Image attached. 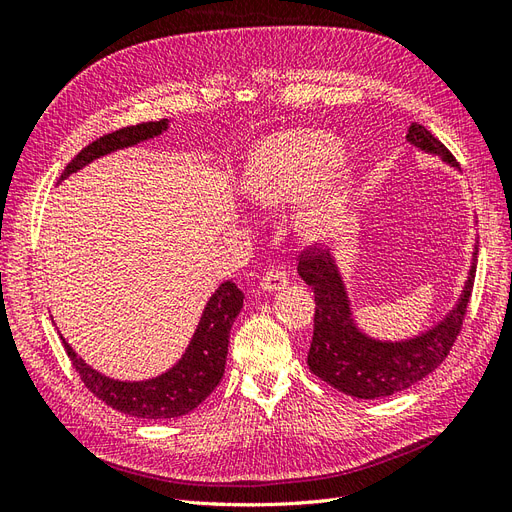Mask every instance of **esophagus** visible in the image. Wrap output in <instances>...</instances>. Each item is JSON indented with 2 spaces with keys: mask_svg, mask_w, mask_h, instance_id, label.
Wrapping results in <instances>:
<instances>
[{
  "mask_svg": "<svg viewBox=\"0 0 512 512\" xmlns=\"http://www.w3.org/2000/svg\"><path fill=\"white\" fill-rule=\"evenodd\" d=\"M284 286H288V273L282 269H269V271H265V275H262V280H260V288L267 292L282 290Z\"/></svg>",
  "mask_w": 512,
  "mask_h": 512,
  "instance_id": "1",
  "label": "esophagus"
}]
</instances>
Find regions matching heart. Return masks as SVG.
<instances>
[{
    "mask_svg": "<svg viewBox=\"0 0 512 512\" xmlns=\"http://www.w3.org/2000/svg\"><path fill=\"white\" fill-rule=\"evenodd\" d=\"M354 168L350 156H337V141L329 134H275L256 149L247 166V192L260 205H284L312 190L297 222L305 237L327 239L346 220Z\"/></svg>",
    "mask_w": 512,
    "mask_h": 512,
    "instance_id": "1",
    "label": "heart"
}]
</instances>
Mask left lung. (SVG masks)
Segmentation results:
<instances>
[{
	"instance_id": "obj_1",
	"label": "left lung",
	"mask_w": 512,
	"mask_h": 512,
	"mask_svg": "<svg viewBox=\"0 0 512 512\" xmlns=\"http://www.w3.org/2000/svg\"><path fill=\"white\" fill-rule=\"evenodd\" d=\"M406 138L425 153H436L444 162L457 166L453 153L421 123H412ZM299 275L312 286L316 297L314 337L307 352V365L333 389L350 397L376 399L408 389L429 376L451 352L461 333L463 318L474 288V260L457 305L442 322L406 342H380L356 327L350 301L335 258L320 247H309L299 256Z\"/></svg>"
}]
</instances>
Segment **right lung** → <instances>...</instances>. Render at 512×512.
Here are the masks:
<instances>
[{
  "label": "right lung",
  "mask_w": 512,
  "mask_h": 512,
  "mask_svg": "<svg viewBox=\"0 0 512 512\" xmlns=\"http://www.w3.org/2000/svg\"><path fill=\"white\" fill-rule=\"evenodd\" d=\"M168 128V119L138 123V126L121 128L113 134L100 136L98 141L89 143L79 156H76L61 179L81 170L89 162H94L106 153L132 147L147 138L162 134ZM243 307V292L237 284L224 282L211 294L203 316L196 327V333L188 350L183 352L177 365L170 367L166 374L141 382H121L102 376L100 371L89 367L83 359L76 356L70 344L64 339L66 352L72 361L76 374L81 376L83 384L102 399L106 406H111L128 416L136 418H175L192 412L211 395L215 386L224 376L226 354H228V337L230 327L239 316Z\"/></svg>",
  "instance_id": "add662e5"
}]
</instances>
